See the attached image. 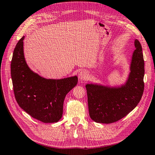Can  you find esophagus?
Returning a JSON list of instances; mask_svg holds the SVG:
<instances>
[{"label":"esophagus","mask_w":155,"mask_h":155,"mask_svg":"<svg viewBox=\"0 0 155 155\" xmlns=\"http://www.w3.org/2000/svg\"><path fill=\"white\" fill-rule=\"evenodd\" d=\"M88 77V74L86 71H82L78 74V78L81 81H83L84 80H86Z\"/></svg>","instance_id":"obj_1"}]
</instances>
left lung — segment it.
Listing matches in <instances>:
<instances>
[{
    "label": "left lung",
    "instance_id": "obj_1",
    "mask_svg": "<svg viewBox=\"0 0 155 155\" xmlns=\"http://www.w3.org/2000/svg\"><path fill=\"white\" fill-rule=\"evenodd\" d=\"M127 80L124 84L108 86L86 84L90 117L96 123L111 124L131 112L141 99L144 91L145 63L142 47L137 39L134 41Z\"/></svg>",
    "mask_w": 155,
    "mask_h": 155
}]
</instances>
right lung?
<instances>
[{
  "label": "right lung",
  "mask_w": 155,
  "mask_h": 155,
  "mask_svg": "<svg viewBox=\"0 0 155 155\" xmlns=\"http://www.w3.org/2000/svg\"><path fill=\"white\" fill-rule=\"evenodd\" d=\"M24 39L17 43L10 65L16 102L32 117L44 123H55L62 117L64 98L77 85L78 77L48 79L34 73L24 58Z\"/></svg>",
  "instance_id": "obj_1"
}]
</instances>
